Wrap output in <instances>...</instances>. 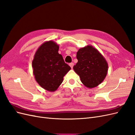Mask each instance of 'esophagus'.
Instances as JSON below:
<instances>
[{
  "label": "esophagus",
  "instance_id": "obj_1",
  "mask_svg": "<svg viewBox=\"0 0 135 135\" xmlns=\"http://www.w3.org/2000/svg\"><path fill=\"white\" fill-rule=\"evenodd\" d=\"M69 65H70V66L71 68H73V66H74V63H73V62H71V63L69 64Z\"/></svg>",
  "mask_w": 135,
  "mask_h": 135
}]
</instances>
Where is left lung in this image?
<instances>
[{"mask_svg":"<svg viewBox=\"0 0 135 135\" xmlns=\"http://www.w3.org/2000/svg\"><path fill=\"white\" fill-rule=\"evenodd\" d=\"M76 59L78 62L73 69L85 86L92 88L102 83L107 75L108 65L96 49L91 46L80 48Z\"/></svg>","mask_w":135,"mask_h":135,"instance_id":"left-lung-1","label":"left lung"}]
</instances>
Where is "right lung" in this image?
Returning <instances> with one entry per match:
<instances>
[{"mask_svg":"<svg viewBox=\"0 0 135 135\" xmlns=\"http://www.w3.org/2000/svg\"><path fill=\"white\" fill-rule=\"evenodd\" d=\"M59 47L53 41L45 42L36 51L32 66L35 78L47 91H56L71 68L59 54Z\"/></svg>","mask_w":135,"mask_h":135,"instance_id":"right-lung-1","label":"right lung"}]
</instances>
